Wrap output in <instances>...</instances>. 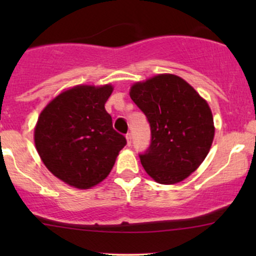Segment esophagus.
Wrapping results in <instances>:
<instances>
[{"instance_id": "1", "label": "esophagus", "mask_w": 256, "mask_h": 256, "mask_svg": "<svg viewBox=\"0 0 256 256\" xmlns=\"http://www.w3.org/2000/svg\"><path fill=\"white\" fill-rule=\"evenodd\" d=\"M126 140H128V146H131V142H132V136H131V134L130 132H128V134H126Z\"/></svg>"}]
</instances>
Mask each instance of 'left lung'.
<instances>
[{
  "label": "left lung",
  "instance_id": "obj_1",
  "mask_svg": "<svg viewBox=\"0 0 256 256\" xmlns=\"http://www.w3.org/2000/svg\"><path fill=\"white\" fill-rule=\"evenodd\" d=\"M130 96L150 125V144L140 154L146 172L160 184L189 177L213 142V116L207 102L174 74L136 83Z\"/></svg>",
  "mask_w": 256,
  "mask_h": 256
}]
</instances>
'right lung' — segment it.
<instances>
[{"label": "right lung", "instance_id": "right-lung-1", "mask_svg": "<svg viewBox=\"0 0 256 256\" xmlns=\"http://www.w3.org/2000/svg\"><path fill=\"white\" fill-rule=\"evenodd\" d=\"M112 91L110 85L72 88L52 100L38 118L34 144L44 165L78 189L104 180L126 146L104 108Z\"/></svg>", "mask_w": 256, "mask_h": 256}]
</instances>
